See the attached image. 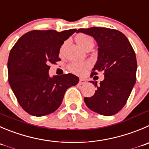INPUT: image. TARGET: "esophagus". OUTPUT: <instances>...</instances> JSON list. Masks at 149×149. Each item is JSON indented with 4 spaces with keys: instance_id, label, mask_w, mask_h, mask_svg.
<instances>
[{
    "instance_id": "34e87169",
    "label": "esophagus",
    "mask_w": 149,
    "mask_h": 149,
    "mask_svg": "<svg viewBox=\"0 0 149 149\" xmlns=\"http://www.w3.org/2000/svg\"><path fill=\"white\" fill-rule=\"evenodd\" d=\"M86 83V80H85V79H83V78H80V80H79V83H80V85H83V84H85V83Z\"/></svg>"
}]
</instances>
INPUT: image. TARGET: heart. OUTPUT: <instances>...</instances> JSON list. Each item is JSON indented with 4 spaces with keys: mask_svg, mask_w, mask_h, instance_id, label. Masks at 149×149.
<instances>
[{
    "mask_svg": "<svg viewBox=\"0 0 149 149\" xmlns=\"http://www.w3.org/2000/svg\"><path fill=\"white\" fill-rule=\"evenodd\" d=\"M76 42L77 45L81 48L84 49L88 45L91 43H93V39L90 36L86 34H79L76 36ZM63 49V45H62L60 48V53H62ZM90 66V63L88 61H82V62H73L70 63L68 66L69 70L74 74H82L88 66Z\"/></svg>",
    "mask_w": 149,
    "mask_h": 149,
    "instance_id": "b5f03b06",
    "label": "heart"
}]
</instances>
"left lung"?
<instances>
[{"label": "left lung", "instance_id": "1", "mask_svg": "<svg viewBox=\"0 0 149 149\" xmlns=\"http://www.w3.org/2000/svg\"><path fill=\"white\" fill-rule=\"evenodd\" d=\"M91 36L98 45V58L91 75L104 72V79L97 84L91 97H85L87 107L100 115L110 116L123 108L136 82L135 52L125 35L111 28H80L77 33Z\"/></svg>", "mask_w": 149, "mask_h": 149}]
</instances>
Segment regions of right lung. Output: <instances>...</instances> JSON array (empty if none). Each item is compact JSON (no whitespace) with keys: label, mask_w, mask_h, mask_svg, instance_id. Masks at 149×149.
<instances>
[{"label":"right lung","mask_w":149,"mask_h":149,"mask_svg":"<svg viewBox=\"0 0 149 149\" xmlns=\"http://www.w3.org/2000/svg\"><path fill=\"white\" fill-rule=\"evenodd\" d=\"M76 31L33 30L21 36L10 51L8 83L19 105L31 116L56 111L66 91L78 83L79 78L72 74L52 77L48 74L49 65L61 61V45Z\"/></svg>","instance_id":"right-lung-1"}]
</instances>
